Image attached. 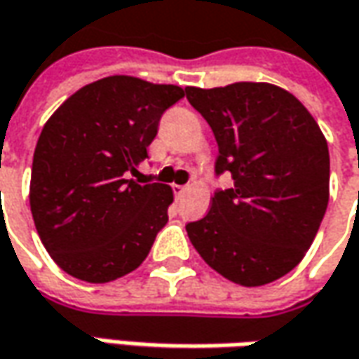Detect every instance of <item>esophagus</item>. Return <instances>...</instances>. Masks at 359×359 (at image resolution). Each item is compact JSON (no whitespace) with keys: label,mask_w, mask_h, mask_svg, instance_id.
<instances>
[{"label":"esophagus","mask_w":359,"mask_h":359,"mask_svg":"<svg viewBox=\"0 0 359 359\" xmlns=\"http://www.w3.org/2000/svg\"><path fill=\"white\" fill-rule=\"evenodd\" d=\"M172 191H175V196H182L184 192L189 191V187H184V184H175Z\"/></svg>","instance_id":"34e87169"}]
</instances>
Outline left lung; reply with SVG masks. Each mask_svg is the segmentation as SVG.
<instances>
[{
  "label": "left lung",
  "instance_id": "left-lung-1",
  "mask_svg": "<svg viewBox=\"0 0 359 359\" xmlns=\"http://www.w3.org/2000/svg\"><path fill=\"white\" fill-rule=\"evenodd\" d=\"M218 144L208 215L187 224L203 260L241 286L282 278L304 258L327 208L330 153L308 109L268 83L187 87Z\"/></svg>",
  "mask_w": 359,
  "mask_h": 359
}]
</instances>
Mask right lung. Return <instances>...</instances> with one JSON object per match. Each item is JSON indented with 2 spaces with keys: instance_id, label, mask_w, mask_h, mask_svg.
Listing matches in <instances>:
<instances>
[{
  "instance_id": "1",
  "label": "right lung",
  "mask_w": 359,
  "mask_h": 359,
  "mask_svg": "<svg viewBox=\"0 0 359 359\" xmlns=\"http://www.w3.org/2000/svg\"><path fill=\"white\" fill-rule=\"evenodd\" d=\"M177 85L113 75L71 95L35 147L29 203L37 234L59 268L103 284L142 264L168 222L172 191L129 179L149 158Z\"/></svg>"
}]
</instances>
